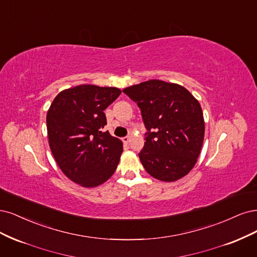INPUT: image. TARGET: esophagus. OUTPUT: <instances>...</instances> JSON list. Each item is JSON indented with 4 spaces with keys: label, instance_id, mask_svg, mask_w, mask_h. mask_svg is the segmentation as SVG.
I'll return each instance as SVG.
<instances>
[{
    "label": "esophagus",
    "instance_id": "1",
    "mask_svg": "<svg viewBox=\"0 0 257 257\" xmlns=\"http://www.w3.org/2000/svg\"><path fill=\"white\" fill-rule=\"evenodd\" d=\"M121 140H122V142H123V143L128 144V143L130 142V137H123Z\"/></svg>",
    "mask_w": 257,
    "mask_h": 257
}]
</instances>
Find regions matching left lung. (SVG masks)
<instances>
[{"instance_id": "8db88e82", "label": "left lung", "mask_w": 257, "mask_h": 257, "mask_svg": "<svg viewBox=\"0 0 257 257\" xmlns=\"http://www.w3.org/2000/svg\"><path fill=\"white\" fill-rule=\"evenodd\" d=\"M137 102L145 128L139 157L156 179L175 181L193 169L203 145L202 107L184 86L150 80L122 89Z\"/></svg>"}]
</instances>
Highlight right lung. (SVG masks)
<instances>
[{
	"label": "right lung",
	"mask_w": 257,
	"mask_h": 257,
	"mask_svg": "<svg viewBox=\"0 0 257 257\" xmlns=\"http://www.w3.org/2000/svg\"><path fill=\"white\" fill-rule=\"evenodd\" d=\"M121 93L116 87L90 84L65 89L47 113L52 155L63 173L82 187L103 184L116 170L122 143L109 132L104 110Z\"/></svg>",
	"instance_id": "1"
}]
</instances>
